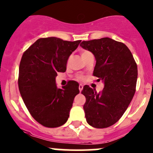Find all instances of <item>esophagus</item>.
<instances>
[{"instance_id":"1","label":"esophagus","mask_w":153,"mask_h":153,"mask_svg":"<svg viewBox=\"0 0 153 153\" xmlns=\"http://www.w3.org/2000/svg\"><path fill=\"white\" fill-rule=\"evenodd\" d=\"M83 85H82V84H80L79 86H78V89H79L80 91H82V89H83Z\"/></svg>"}]
</instances>
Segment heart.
Returning <instances> with one entry per match:
<instances>
[{
	"mask_svg": "<svg viewBox=\"0 0 153 153\" xmlns=\"http://www.w3.org/2000/svg\"><path fill=\"white\" fill-rule=\"evenodd\" d=\"M91 52L89 51H87V50H82V51H81V55L82 56V58H83V59H85L86 57H87L88 56L91 55ZM70 60H71V56H70V57L68 58V60H67V64L70 63ZM78 79H83V77L81 76V75H79V76H78Z\"/></svg>",
	"mask_w": 153,
	"mask_h": 153,
	"instance_id": "1",
	"label": "heart"
}]
</instances>
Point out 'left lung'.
I'll return each mask as SVG.
<instances>
[{
    "label": "left lung",
    "mask_w": 153,
    "mask_h": 153,
    "mask_svg": "<svg viewBox=\"0 0 153 153\" xmlns=\"http://www.w3.org/2000/svg\"><path fill=\"white\" fill-rule=\"evenodd\" d=\"M80 45L94 54L96 59L93 75L104 82L97 92L85 85L81 94L86 122L96 128H105L119 121L136 92L137 64L125 44L108 37L83 41Z\"/></svg>",
    "instance_id": "left-lung-1"
}]
</instances>
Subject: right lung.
Returning <instances> with one entry per match:
<instances>
[{
  "label": "right lung",
  "instance_id": "1",
  "mask_svg": "<svg viewBox=\"0 0 153 153\" xmlns=\"http://www.w3.org/2000/svg\"><path fill=\"white\" fill-rule=\"evenodd\" d=\"M81 42L40 38L22 54L19 90L30 115L43 126L57 128L68 120L74 98L80 92L79 84L70 81L58 89L56 77L66 71L69 56Z\"/></svg>",
  "mask_w": 153,
  "mask_h": 153
}]
</instances>
